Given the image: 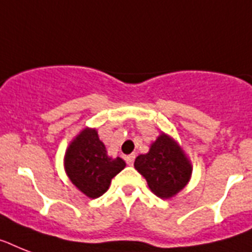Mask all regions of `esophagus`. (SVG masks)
<instances>
[{
	"label": "esophagus",
	"mask_w": 252,
	"mask_h": 252,
	"mask_svg": "<svg viewBox=\"0 0 252 252\" xmlns=\"http://www.w3.org/2000/svg\"><path fill=\"white\" fill-rule=\"evenodd\" d=\"M134 159H136V155H134V154L126 155V164L132 165L133 163H134Z\"/></svg>",
	"instance_id": "esophagus-1"
}]
</instances>
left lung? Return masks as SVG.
Masks as SVG:
<instances>
[{
    "label": "left lung",
    "instance_id": "8db88e82",
    "mask_svg": "<svg viewBox=\"0 0 252 252\" xmlns=\"http://www.w3.org/2000/svg\"><path fill=\"white\" fill-rule=\"evenodd\" d=\"M134 168L144 176L151 191L160 198H171L188 184L191 165L172 138L161 134L147 154L138 155Z\"/></svg>",
    "mask_w": 252,
    "mask_h": 252
}]
</instances>
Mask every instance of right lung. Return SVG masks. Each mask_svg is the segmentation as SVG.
<instances>
[{
    "label": "right lung",
    "mask_w": 252,
    "mask_h": 252,
    "mask_svg": "<svg viewBox=\"0 0 252 252\" xmlns=\"http://www.w3.org/2000/svg\"><path fill=\"white\" fill-rule=\"evenodd\" d=\"M66 172L73 185L87 197L98 198L107 191L112 177L124 169L122 158H108L105 145L94 129H84L69 145L64 158Z\"/></svg>",
    "instance_id": "right-lung-1"
}]
</instances>
